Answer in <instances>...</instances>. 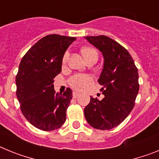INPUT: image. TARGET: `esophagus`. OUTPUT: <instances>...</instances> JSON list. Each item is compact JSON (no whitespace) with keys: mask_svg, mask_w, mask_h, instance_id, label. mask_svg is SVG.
Wrapping results in <instances>:
<instances>
[{"mask_svg":"<svg viewBox=\"0 0 159 159\" xmlns=\"http://www.w3.org/2000/svg\"><path fill=\"white\" fill-rule=\"evenodd\" d=\"M73 95V98H75H75H77V97L80 96V94H79L78 92H73V95Z\"/></svg>","mask_w":159,"mask_h":159,"instance_id":"1","label":"esophagus"}]
</instances>
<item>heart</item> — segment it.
<instances>
[{
	"mask_svg": "<svg viewBox=\"0 0 159 159\" xmlns=\"http://www.w3.org/2000/svg\"><path fill=\"white\" fill-rule=\"evenodd\" d=\"M81 53H82L83 57L86 60H89L91 57H98V52L95 48L91 47H84L81 49ZM67 58H68V52H65L63 57L62 62L63 64H66ZM93 80L90 75H84V74H78L75 75L74 76L70 79V84L71 87L75 88V89L79 90V91H82V90L86 89L89 85L92 84Z\"/></svg>",
	"mask_w": 159,
	"mask_h": 159,
	"instance_id": "1",
	"label": "heart"
}]
</instances>
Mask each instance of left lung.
<instances>
[{"instance_id": "left-lung-1", "label": "left lung", "mask_w": 159, "mask_h": 159, "mask_svg": "<svg viewBox=\"0 0 159 159\" xmlns=\"http://www.w3.org/2000/svg\"><path fill=\"white\" fill-rule=\"evenodd\" d=\"M85 39L99 49L104 59L98 80L104 98L99 100L91 96L84 116L94 128L110 130L120 124L134 107L139 89L138 69L127 49L111 38L97 36Z\"/></svg>"}]
</instances>
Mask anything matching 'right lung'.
Returning <instances> with one entry per match:
<instances>
[{"label":"right lung","mask_w":159,"mask_h":159,"mask_svg":"<svg viewBox=\"0 0 159 159\" xmlns=\"http://www.w3.org/2000/svg\"><path fill=\"white\" fill-rule=\"evenodd\" d=\"M75 37L48 35L32 46L20 63L16 76V96L24 116L36 128L53 130L62 127L72 91L56 93L53 79L60 74L62 60Z\"/></svg>","instance_id":"obj_1"}]
</instances>
